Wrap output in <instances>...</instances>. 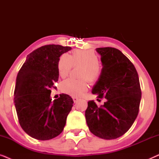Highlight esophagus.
Here are the masks:
<instances>
[{
    "label": "esophagus",
    "instance_id": "34e87169",
    "mask_svg": "<svg viewBox=\"0 0 159 159\" xmlns=\"http://www.w3.org/2000/svg\"><path fill=\"white\" fill-rule=\"evenodd\" d=\"M72 98H73V101H74V102H75V103H77L78 100H79V98H78L77 97H73Z\"/></svg>",
    "mask_w": 159,
    "mask_h": 159
}]
</instances>
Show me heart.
Listing matches in <instances>:
<instances>
[{
    "label": "heart",
    "instance_id": "heart-1",
    "mask_svg": "<svg viewBox=\"0 0 159 159\" xmlns=\"http://www.w3.org/2000/svg\"><path fill=\"white\" fill-rule=\"evenodd\" d=\"M74 64H82L84 66L81 72V77L84 79L76 80L68 79L63 82L62 90L71 96H80L88 90L89 82H95L101 77L102 66L99 64L98 56L90 50H77L69 56L64 53L58 60V71L62 78L68 76Z\"/></svg>",
    "mask_w": 159,
    "mask_h": 159
}]
</instances>
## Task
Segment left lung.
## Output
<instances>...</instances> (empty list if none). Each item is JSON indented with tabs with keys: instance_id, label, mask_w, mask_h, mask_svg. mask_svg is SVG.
Segmentation results:
<instances>
[{
	"instance_id": "8db88e82",
	"label": "left lung",
	"mask_w": 159,
	"mask_h": 159,
	"mask_svg": "<svg viewBox=\"0 0 159 159\" xmlns=\"http://www.w3.org/2000/svg\"><path fill=\"white\" fill-rule=\"evenodd\" d=\"M102 72L92 89L103 105L88 101L85 118L89 129L105 140L118 138L126 133L139 112L141 90L138 72L132 63L114 48H98ZM100 101V100H99Z\"/></svg>"
}]
</instances>
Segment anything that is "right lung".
Here are the masks:
<instances>
[{"label":"right lung","mask_w":159,"mask_h":159,"mask_svg":"<svg viewBox=\"0 0 159 159\" xmlns=\"http://www.w3.org/2000/svg\"><path fill=\"white\" fill-rule=\"evenodd\" d=\"M69 46L47 45L27 56L17 75L14 105L20 126L27 134L39 140H48L61 133L74 101L61 94L52 100L51 89L58 81L60 56Z\"/></svg>","instance_id":"1"}]
</instances>
